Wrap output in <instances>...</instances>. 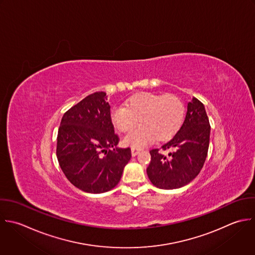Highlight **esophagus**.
Here are the masks:
<instances>
[{
    "mask_svg": "<svg viewBox=\"0 0 255 255\" xmlns=\"http://www.w3.org/2000/svg\"><path fill=\"white\" fill-rule=\"evenodd\" d=\"M140 151H141V149H140V148H137V147H132V148H131L132 156H136Z\"/></svg>",
    "mask_w": 255,
    "mask_h": 255,
    "instance_id": "1",
    "label": "esophagus"
}]
</instances>
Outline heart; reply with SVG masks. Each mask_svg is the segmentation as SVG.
<instances>
[{
    "label": "heart",
    "mask_w": 255,
    "mask_h": 255,
    "mask_svg": "<svg viewBox=\"0 0 255 255\" xmlns=\"http://www.w3.org/2000/svg\"><path fill=\"white\" fill-rule=\"evenodd\" d=\"M185 105L174 94L141 92L126 101V107L117 106L111 111L114 127L123 133L131 132L138 121L141 126L124 138V144L140 147L155 139L165 141L181 128Z\"/></svg>",
    "instance_id": "1"
}]
</instances>
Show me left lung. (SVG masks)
<instances>
[{
    "instance_id": "1",
    "label": "left lung",
    "mask_w": 255,
    "mask_h": 255,
    "mask_svg": "<svg viewBox=\"0 0 255 255\" xmlns=\"http://www.w3.org/2000/svg\"><path fill=\"white\" fill-rule=\"evenodd\" d=\"M211 125L204 104L193 97L185 121L177 134L161 148L172 150L168 156L152 149L147 175L151 183L164 190L179 189L201 172L209 150Z\"/></svg>"
}]
</instances>
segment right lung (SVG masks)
<instances>
[{"instance_id": "right-lung-1", "label": "right lung", "mask_w": 255, "mask_h": 255, "mask_svg": "<svg viewBox=\"0 0 255 255\" xmlns=\"http://www.w3.org/2000/svg\"><path fill=\"white\" fill-rule=\"evenodd\" d=\"M118 142L106 93L95 92L63 114L56 157L74 187L86 193L101 194L118 185L131 158L130 148H118Z\"/></svg>"}]
</instances>
